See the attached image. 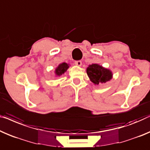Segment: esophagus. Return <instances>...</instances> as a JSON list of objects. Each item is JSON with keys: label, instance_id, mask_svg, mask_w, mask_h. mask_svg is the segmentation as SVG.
<instances>
[{"label": "esophagus", "instance_id": "1", "mask_svg": "<svg viewBox=\"0 0 150 150\" xmlns=\"http://www.w3.org/2000/svg\"><path fill=\"white\" fill-rule=\"evenodd\" d=\"M75 64L77 66H81L82 64V62H81V61H75Z\"/></svg>", "mask_w": 150, "mask_h": 150}]
</instances>
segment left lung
<instances>
[{"instance_id":"obj_1","label":"left lung","mask_w":150,"mask_h":150,"mask_svg":"<svg viewBox=\"0 0 150 150\" xmlns=\"http://www.w3.org/2000/svg\"><path fill=\"white\" fill-rule=\"evenodd\" d=\"M87 73L91 81L96 85L104 83L110 81L112 78L111 71L97 64L89 65L87 69Z\"/></svg>"}]
</instances>
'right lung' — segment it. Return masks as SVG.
I'll list each match as a JSON object with an SVG mask.
<instances>
[{
    "label": "right lung",
    "mask_w": 150,
    "mask_h": 150,
    "mask_svg": "<svg viewBox=\"0 0 150 150\" xmlns=\"http://www.w3.org/2000/svg\"><path fill=\"white\" fill-rule=\"evenodd\" d=\"M69 68V66L68 64L65 63V62H63V63H62L61 64H59V67L57 68V69H56V74H57V75H61L63 74V73L65 72V71H67V69Z\"/></svg>",
    "instance_id": "obj_1"
}]
</instances>
